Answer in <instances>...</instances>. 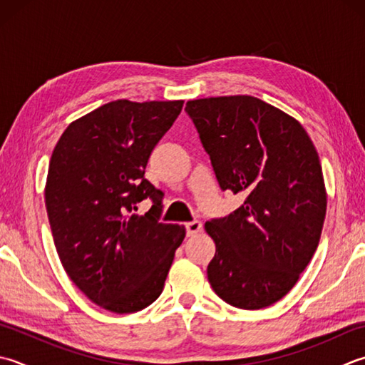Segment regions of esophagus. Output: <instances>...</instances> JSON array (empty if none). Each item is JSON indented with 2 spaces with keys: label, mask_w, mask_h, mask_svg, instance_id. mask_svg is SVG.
<instances>
[{
  "label": "esophagus",
  "mask_w": 365,
  "mask_h": 365,
  "mask_svg": "<svg viewBox=\"0 0 365 365\" xmlns=\"http://www.w3.org/2000/svg\"><path fill=\"white\" fill-rule=\"evenodd\" d=\"M185 230H187V235H196L197 232L202 231V223L199 220L188 221V223L185 225Z\"/></svg>",
  "instance_id": "1"
}]
</instances>
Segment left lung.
<instances>
[{
	"instance_id": "1",
	"label": "left lung",
	"mask_w": 365,
	"mask_h": 365,
	"mask_svg": "<svg viewBox=\"0 0 365 365\" xmlns=\"http://www.w3.org/2000/svg\"><path fill=\"white\" fill-rule=\"evenodd\" d=\"M220 188L245 201L205 223L217 245L207 277L217 296L244 310L280 301L309 266L326 217L319 156L302 125L247 95L188 101Z\"/></svg>"
}]
</instances>
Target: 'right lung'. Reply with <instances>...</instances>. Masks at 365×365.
Masks as SVG:
<instances>
[{
    "mask_svg": "<svg viewBox=\"0 0 365 365\" xmlns=\"http://www.w3.org/2000/svg\"><path fill=\"white\" fill-rule=\"evenodd\" d=\"M183 101L107 103L73 121L53 148L46 209L64 270L91 302L134 313L160 297L183 226L161 223L163 191L144 177ZM154 202L145 216L135 203Z\"/></svg>",
    "mask_w": 365,
    "mask_h": 365,
    "instance_id": "add662e5",
    "label": "right lung"
}]
</instances>
